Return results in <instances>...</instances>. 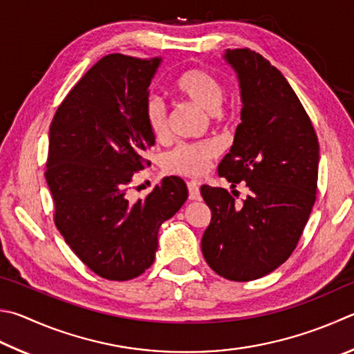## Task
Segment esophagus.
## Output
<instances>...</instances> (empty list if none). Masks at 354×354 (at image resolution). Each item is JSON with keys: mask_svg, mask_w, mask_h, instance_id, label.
Returning a JSON list of instances; mask_svg holds the SVG:
<instances>
[{"mask_svg": "<svg viewBox=\"0 0 354 354\" xmlns=\"http://www.w3.org/2000/svg\"><path fill=\"white\" fill-rule=\"evenodd\" d=\"M187 187H189V198L190 199H199L201 198V194H199V184L196 181H189L187 183Z\"/></svg>", "mask_w": 354, "mask_h": 354, "instance_id": "esophagus-1", "label": "esophagus"}]
</instances>
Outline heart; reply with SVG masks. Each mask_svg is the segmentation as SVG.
<instances>
[{
    "label": "heart",
    "mask_w": 354,
    "mask_h": 354,
    "mask_svg": "<svg viewBox=\"0 0 354 354\" xmlns=\"http://www.w3.org/2000/svg\"><path fill=\"white\" fill-rule=\"evenodd\" d=\"M175 93L185 100L207 113H215L224 99V89L216 77L204 69H189L176 77L173 83ZM145 120L156 139L162 140L169 136L165 108L158 100H150L145 108ZM218 153L214 142H185L175 147L167 155V167L171 171L183 175H201L207 170L210 159Z\"/></svg>",
    "instance_id": "heart-1"
}]
</instances>
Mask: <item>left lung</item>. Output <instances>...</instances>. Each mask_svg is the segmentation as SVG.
Listing matches in <instances>:
<instances>
[{"mask_svg": "<svg viewBox=\"0 0 354 354\" xmlns=\"http://www.w3.org/2000/svg\"><path fill=\"white\" fill-rule=\"evenodd\" d=\"M239 77L241 122L218 175L244 181L249 195L203 185L212 220L201 249L221 277L249 281L272 272L297 246L316 201L319 140L310 118L280 71L255 50L227 49Z\"/></svg>", "mask_w": 354, "mask_h": 354, "instance_id": "8db88e82", "label": "left lung"}]
</instances>
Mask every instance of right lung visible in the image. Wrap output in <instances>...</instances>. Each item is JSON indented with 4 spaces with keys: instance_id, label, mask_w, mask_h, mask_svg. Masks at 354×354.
Segmentation results:
<instances>
[{
    "instance_id": "add662e5",
    "label": "right lung",
    "mask_w": 354,
    "mask_h": 354,
    "mask_svg": "<svg viewBox=\"0 0 354 354\" xmlns=\"http://www.w3.org/2000/svg\"><path fill=\"white\" fill-rule=\"evenodd\" d=\"M160 62L105 55L71 89L49 128L44 176L55 226L106 280H131L153 265L160 224L189 196L181 178L167 176L136 203L127 198L134 173L150 165L142 151L155 136L145 108Z\"/></svg>"
}]
</instances>
